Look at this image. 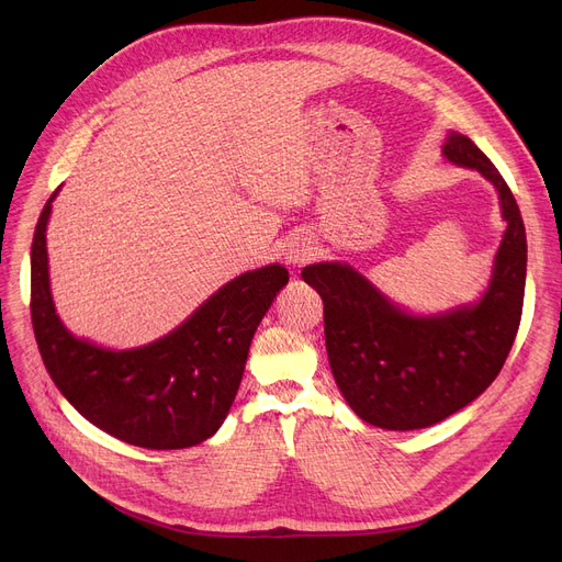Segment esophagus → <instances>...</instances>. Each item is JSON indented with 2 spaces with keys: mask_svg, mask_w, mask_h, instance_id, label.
Segmentation results:
<instances>
[{
  "mask_svg": "<svg viewBox=\"0 0 562 562\" xmlns=\"http://www.w3.org/2000/svg\"><path fill=\"white\" fill-rule=\"evenodd\" d=\"M312 246H307L305 241H293L284 248V261L291 266H303L305 261L312 259Z\"/></svg>",
  "mask_w": 562,
  "mask_h": 562,
  "instance_id": "34e87169",
  "label": "esophagus"
}]
</instances>
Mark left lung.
Returning <instances> with one entry per match:
<instances>
[{
	"label": "left lung",
	"instance_id": "obj_1",
	"mask_svg": "<svg viewBox=\"0 0 562 562\" xmlns=\"http://www.w3.org/2000/svg\"><path fill=\"white\" fill-rule=\"evenodd\" d=\"M441 155L485 177L506 221L479 301L415 314L346 261L310 263L301 273L323 299L328 360L341 396L362 422L385 430L428 428L476 401L519 330L526 229L515 195L469 136L449 132Z\"/></svg>",
	"mask_w": 562,
	"mask_h": 562
}]
</instances>
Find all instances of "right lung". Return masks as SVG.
I'll list each match as a JSON object with an SVG mask.
<instances>
[{
    "instance_id": "obj_1",
    "label": "right lung",
    "mask_w": 562,
    "mask_h": 562,
    "mask_svg": "<svg viewBox=\"0 0 562 562\" xmlns=\"http://www.w3.org/2000/svg\"><path fill=\"white\" fill-rule=\"evenodd\" d=\"M58 191L45 202L32 244V323L56 390L83 419L140 449H189L210 439L239 392L255 330L289 271L269 263L236 276L150 344L98 346L75 337L54 307L45 232Z\"/></svg>"
}]
</instances>
